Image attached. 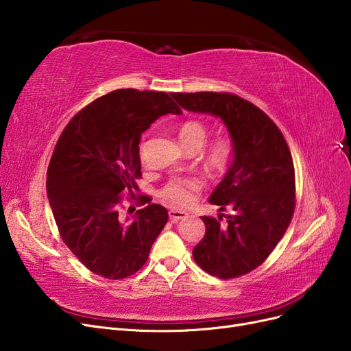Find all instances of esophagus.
I'll return each mask as SVG.
<instances>
[{"label": "esophagus", "mask_w": 351, "mask_h": 351, "mask_svg": "<svg viewBox=\"0 0 351 351\" xmlns=\"http://www.w3.org/2000/svg\"><path fill=\"white\" fill-rule=\"evenodd\" d=\"M168 217L173 222H177L180 219H184L189 217V214L186 210H178V209H169L168 210Z\"/></svg>", "instance_id": "34e87169"}]
</instances>
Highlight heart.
<instances>
[{
    "label": "heart",
    "mask_w": 351,
    "mask_h": 351,
    "mask_svg": "<svg viewBox=\"0 0 351 351\" xmlns=\"http://www.w3.org/2000/svg\"><path fill=\"white\" fill-rule=\"evenodd\" d=\"M180 143L184 149H200L208 139V127L196 120L184 123L178 130ZM232 156V142L227 136H218L212 141L204 154V162L210 173H222L230 164ZM202 189L197 178H174L167 183L162 190V197L169 205L183 208L192 204L196 193Z\"/></svg>",
    "instance_id": "1"
}]
</instances>
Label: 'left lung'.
<instances>
[{
	"label": "left lung",
	"instance_id": "1",
	"mask_svg": "<svg viewBox=\"0 0 351 351\" xmlns=\"http://www.w3.org/2000/svg\"><path fill=\"white\" fill-rule=\"evenodd\" d=\"M180 107L218 117L232 142V158L209 202L226 224L202 217L205 237L193 249L199 267L218 278H237L258 268L282 239L295 206L294 165L282 133L256 105L232 93H171Z\"/></svg>",
	"mask_w": 351,
	"mask_h": 351
}]
</instances>
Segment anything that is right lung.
<instances>
[{"label": "right lung", "instance_id": "right-lung-1", "mask_svg": "<svg viewBox=\"0 0 351 351\" xmlns=\"http://www.w3.org/2000/svg\"><path fill=\"white\" fill-rule=\"evenodd\" d=\"M165 114H182L165 92H110L73 117L52 154L47 193L61 239L99 277L139 271L167 224V209L147 196L130 221L119 215L121 196L133 197L142 177V133Z\"/></svg>", "mask_w": 351, "mask_h": 351}]
</instances>
